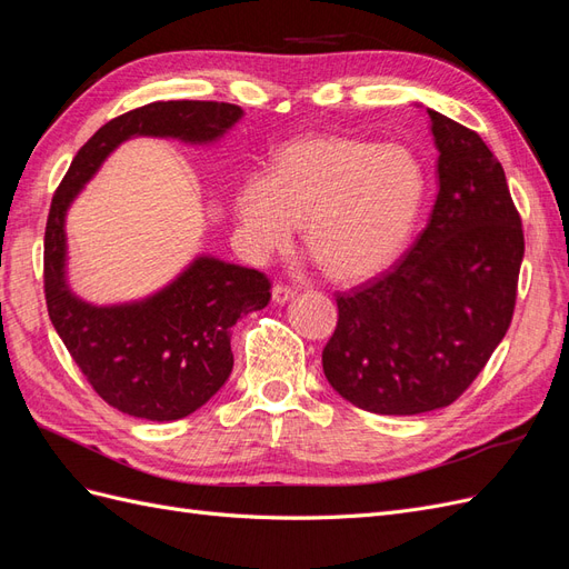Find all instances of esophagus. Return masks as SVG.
<instances>
[{
  "instance_id": "1",
  "label": "esophagus",
  "mask_w": 569,
  "mask_h": 569,
  "mask_svg": "<svg viewBox=\"0 0 569 569\" xmlns=\"http://www.w3.org/2000/svg\"><path fill=\"white\" fill-rule=\"evenodd\" d=\"M297 297V289L295 287H287V284H274L272 287V301L274 303H287Z\"/></svg>"
}]
</instances>
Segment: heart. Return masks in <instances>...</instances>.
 <instances>
[{
	"instance_id": "obj_1",
	"label": "heart",
	"mask_w": 569,
	"mask_h": 569,
	"mask_svg": "<svg viewBox=\"0 0 569 569\" xmlns=\"http://www.w3.org/2000/svg\"><path fill=\"white\" fill-rule=\"evenodd\" d=\"M422 161L403 144L306 137L287 144L272 173H251L234 197L237 230L253 258L284 249L299 230L339 280L387 268L425 199Z\"/></svg>"
}]
</instances>
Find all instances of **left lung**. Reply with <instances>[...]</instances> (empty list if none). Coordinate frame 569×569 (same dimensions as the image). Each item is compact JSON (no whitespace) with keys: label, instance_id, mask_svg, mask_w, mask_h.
I'll return each instance as SVG.
<instances>
[{"label":"left lung","instance_id":"8db88e82","mask_svg":"<svg viewBox=\"0 0 569 569\" xmlns=\"http://www.w3.org/2000/svg\"><path fill=\"white\" fill-rule=\"evenodd\" d=\"M439 194L416 244L380 278L337 295L327 382L380 416L451 406L506 337L525 256L503 166L481 137L427 109Z\"/></svg>","mask_w":569,"mask_h":569}]
</instances>
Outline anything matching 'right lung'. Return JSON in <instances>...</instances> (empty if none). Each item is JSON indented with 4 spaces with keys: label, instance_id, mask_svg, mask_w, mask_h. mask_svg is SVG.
<instances>
[{
    "label": "right lung",
    "instance_id": "1",
    "mask_svg": "<svg viewBox=\"0 0 569 569\" xmlns=\"http://www.w3.org/2000/svg\"><path fill=\"white\" fill-rule=\"evenodd\" d=\"M244 111L226 101H153L109 120L63 176L44 230L49 320L92 389L132 418L170 422L201 408L232 372V325L270 301V280L253 268L199 256L142 301L92 306L66 280V213L109 153L130 137L220 140Z\"/></svg>",
    "mask_w": 569,
    "mask_h": 569
}]
</instances>
